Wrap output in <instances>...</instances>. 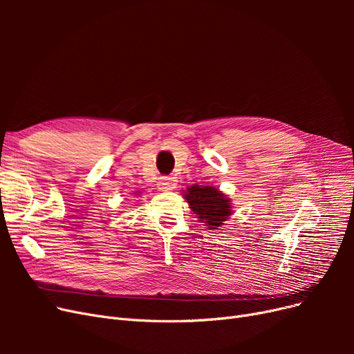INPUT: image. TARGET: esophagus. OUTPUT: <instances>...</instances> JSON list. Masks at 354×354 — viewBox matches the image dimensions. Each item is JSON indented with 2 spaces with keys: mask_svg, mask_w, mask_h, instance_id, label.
<instances>
[{
  "mask_svg": "<svg viewBox=\"0 0 354 354\" xmlns=\"http://www.w3.org/2000/svg\"><path fill=\"white\" fill-rule=\"evenodd\" d=\"M177 186L176 180L173 177H160L158 181V189L160 192H169V190H174Z\"/></svg>",
  "mask_w": 354,
  "mask_h": 354,
  "instance_id": "obj_1",
  "label": "esophagus"
}]
</instances>
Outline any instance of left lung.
I'll return each mask as SVG.
<instances>
[{"mask_svg":"<svg viewBox=\"0 0 354 354\" xmlns=\"http://www.w3.org/2000/svg\"><path fill=\"white\" fill-rule=\"evenodd\" d=\"M183 198L208 230H220L233 216L230 198L216 186L192 185L183 190Z\"/></svg>","mask_w":354,"mask_h":354,"instance_id":"1","label":"left lung"}]
</instances>
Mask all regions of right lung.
Returning a JSON list of instances; mask_svg holds the SVG:
<instances>
[{"instance_id":"1","label":"right lung","mask_w":354,"mask_h":354,"mask_svg":"<svg viewBox=\"0 0 354 354\" xmlns=\"http://www.w3.org/2000/svg\"><path fill=\"white\" fill-rule=\"evenodd\" d=\"M140 194H142V192H140V190H137V192H136V194H134V195H140Z\"/></svg>"}]
</instances>
